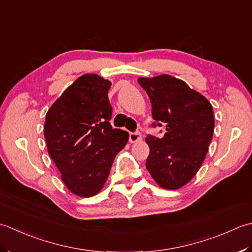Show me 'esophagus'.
Masks as SVG:
<instances>
[{
	"instance_id": "obj_1",
	"label": "esophagus",
	"mask_w": 252,
	"mask_h": 252,
	"mask_svg": "<svg viewBox=\"0 0 252 252\" xmlns=\"http://www.w3.org/2000/svg\"><path fill=\"white\" fill-rule=\"evenodd\" d=\"M140 139H141L140 132H138V131H136V132H130V135H129V141H130L131 143H136V142H138V141H140Z\"/></svg>"
}]
</instances>
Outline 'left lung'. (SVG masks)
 <instances>
[{"instance_id": "1", "label": "left lung", "mask_w": 252, "mask_h": 252, "mask_svg": "<svg viewBox=\"0 0 252 252\" xmlns=\"http://www.w3.org/2000/svg\"><path fill=\"white\" fill-rule=\"evenodd\" d=\"M138 83L150 97L152 119L166 127L162 139L146 138L150 148L147 169L161 188L176 190L191 181L207 157L214 131L213 107L173 76L140 77Z\"/></svg>"}]
</instances>
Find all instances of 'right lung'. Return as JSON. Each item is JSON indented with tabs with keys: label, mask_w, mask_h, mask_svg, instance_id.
I'll return each instance as SVG.
<instances>
[{
	"label": "right lung",
	"mask_w": 252,
	"mask_h": 252,
	"mask_svg": "<svg viewBox=\"0 0 252 252\" xmlns=\"http://www.w3.org/2000/svg\"><path fill=\"white\" fill-rule=\"evenodd\" d=\"M112 83L95 74L76 79L50 107L44 123L48 152L68 190L78 197L99 193L113 161L129 139L112 128Z\"/></svg>",
	"instance_id": "right-lung-1"
}]
</instances>
